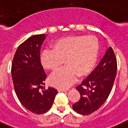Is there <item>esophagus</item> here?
Masks as SVG:
<instances>
[{"mask_svg":"<svg viewBox=\"0 0 128 128\" xmlns=\"http://www.w3.org/2000/svg\"><path fill=\"white\" fill-rule=\"evenodd\" d=\"M66 91H68L67 89H58V92H66Z\"/></svg>","mask_w":128,"mask_h":128,"instance_id":"1","label":"esophagus"}]
</instances>
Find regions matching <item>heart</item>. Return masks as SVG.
<instances>
[{
  "label": "heart",
  "mask_w": 128,
  "mask_h": 128,
  "mask_svg": "<svg viewBox=\"0 0 128 128\" xmlns=\"http://www.w3.org/2000/svg\"><path fill=\"white\" fill-rule=\"evenodd\" d=\"M53 50L46 49L40 55V62L46 70L56 72L65 62V68L54 74L50 84L59 88H67L78 76L88 75L98 60L99 42L93 35L68 36L57 40Z\"/></svg>",
  "instance_id": "1"
}]
</instances>
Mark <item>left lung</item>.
<instances>
[{"label": "left lung", "instance_id": "obj_1", "mask_svg": "<svg viewBox=\"0 0 128 128\" xmlns=\"http://www.w3.org/2000/svg\"><path fill=\"white\" fill-rule=\"evenodd\" d=\"M116 70V58L109 47L94 71L76 88L80 98L72 105L74 110L80 114L88 115L99 109L111 92Z\"/></svg>", "mask_w": 128, "mask_h": 128}]
</instances>
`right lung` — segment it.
<instances>
[{
    "label": "right lung",
    "mask_w": 128,
    "mask_h": 128,
    "mask_svg": "<svg viewBox=\"0 0 128 128\" xmlns=\"http://www.w3.org/2000/svg\"><path fill=\"white\" fill-rule=\"evenodd\" d=\"M46 34H36L20 44L12 63V76L17 97L22 105L32 113L42 114L51 108L58 91L44 85L46 74L41 64L40 47Z\"/></svg>",
    "instance_id": "add662e5"
}]
</instances>
